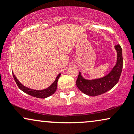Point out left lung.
I'll list each match as a JSON object with an SVG mask.
<instances>
[{
    "instance_id": "left-lung-1",
    "label": "left lung",
    "mask_w": 134,
    "mask_h": 134,
    "mask_svg": "<svg viewBox=\"0 0 134 134\" xmlns=\"http://www.w3.org/2000/svg\"><path fill=\"white\" fill-rule=\"evenodd\" d=\"M117 52L116 65L111 71L103 77L94 79H86L79 72L76 86L82 92L88 96L95 97L111 90L119 81L122 69V52L119 44L114 46Z\"/></svg>"
}]
</instances>
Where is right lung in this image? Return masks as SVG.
Listing matches in <instances>:
<instances>
[{
  "mask_svg": "<svg viewBox=\"0 0 134 134\" xmlns=\"http://www.w3.org/2000/svg\"><path fill=\"white\" fill-rule=\"evenodd\" d=\"M12 74H13V78L14 79H15V82L16 83L17 86H18L20 90H21L23 92L27 93V94L39 98H47V97H50V95L53 94V93L55 92V91H56L57 88V82H58V80L61 75L60 73L57 76L56 79H55L54 82L52 83V84L47 88H45V89L43 90H34L31 89V88L26 87L23 86V85L17 79V78L16 77V76H15V74H13V72H12Z\"/></svg>",
  "mask_w": 134,
  "mask_h": 134,
  "instance_id": "right-lung-1",
  "label": "right lung"
}]
</instances>
